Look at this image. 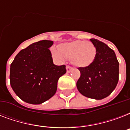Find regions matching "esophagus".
I'll return each mask as SVG.
<instances>
[{
    "label": "esophagus",
    "mask_w": 130,
    "mask_h": 130,
    "mask_svg": "<svg viewBox=\"0 0 130 130\" xmlns=\"http://www.w3.org/2000/svg\"><path fill=\"white\" fill-rule=\"evenodd\" d=\"M66 69H67V73H69V72H71V70L73 69V67H71V66H67V67H66Z\"/></svg>",
    "instance_id": "obj_1"
}]
</instances>
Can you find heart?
Instances as JSON below:
<instances>
[{
	"label": "heart",
	"mask_w": 130,
	"mask_h": 130,
	"mask_svg": "<svg viewBox=\"0 0 130 130\" xmlns=\"http://www.w3.org/2000/svg\"><path fill=\"white\" fill-rule=\"evenodd\" d=\"M51 52L53 57L59 62H63L66 58H69L75 66L85 67L91 65L94 60L96 48L90 41L75 40L62 44L59 49L53 48Z\"/></svg>",
	"instance_id": "b5f03b06"
}]
</instances>
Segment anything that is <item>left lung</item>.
I'll return each instance as SVG.
<instances>
[{
  "label": "left lung",
  "instance_id": "obj_1",
  "mask_svg": "<svg viewBox=\"0 0 130 130\" xmlns=\"http://www.w3.org/2000/svg\"><path fill=\"white\" fill-rule=\"evenodd\" d=\"M90 41L96 48V55L91 65L78 68L81 75L76 86L84 96L101 100L111 94L118 83L119 62L106 44L94 38Z\"/></svg>",
  "mask_w": 130,
  "mask_h": 130
}]
</instances>
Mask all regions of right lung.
Segmentation results:
<instances>
[{
    "label": "right lung",
    "instance_id": "1",
    "mask_svg": "<svg viewBox=\"0 0 130 130\" xmlns=\"http://www.w3.org/2000/svg\"><path fill=\"white\" fill-rule=\"evenodd\" d=\"M51 40H41L19 52L11 64L10 83L17 96L25 103L39 105L57 92L65 65H55L49 48Z\"/></svg>",
    "mask_w": 130,
    "mask_h": 130
}]
</instances>
